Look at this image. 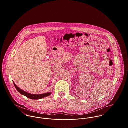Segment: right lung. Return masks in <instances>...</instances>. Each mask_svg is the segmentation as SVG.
Returning a JSON list of instances; mask_svg holds the SVG:
<instances>
[{
	"label": "right lung",
	"mask_w": 128,
	"mask_h": 128,
	"mask_svg": "<svg viewBox=\"0 0 128 128\" xmlns=\"http://www.w3.org/2000/svg\"><path fill=\"white\" fill-rule=\"evenodd\" d=\"M14 86L16 88V90L22 95H24L26 96L28 98H30V99H32V100H38V99H40L42 98H44L45 97L48 96H50L51 94V92H47V93H45V94H31L30 93H28L21 89H20L19 88H18L16 84L14 83V82H13Z\"/></svg>",
	"instance_id": "right-lung-1"
}]
</instances>
